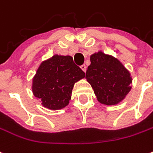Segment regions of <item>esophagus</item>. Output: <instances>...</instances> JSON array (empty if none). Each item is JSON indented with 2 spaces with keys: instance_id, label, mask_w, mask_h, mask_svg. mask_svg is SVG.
Instances as JSON below:
<instances>
[{
  "instance_id": "obj_1",
  "label": "esophagus",
  "mask_w": 153,
  "mask_h": 153,
  "mask_svg": "<svg viewBox=\"0 0 153 153\" xmlns=\"http://www.w3.org/2000/svg\"><path fill=\"white\" fill-rule=\"evenodd\" d=\"M80 68L83 70L84 72L85 73V71H86V67H85V65H82V66H80Z\"/></svg>"
}]
</instances>
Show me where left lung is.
Returning a JSON list of instances; mask_svg holds the SVG:
<instances>
[{"mask_svg":"<svg viewBox=\"0 0 153 153\" xmlns=\"http://www.w3.org/2000/svg\"><path fill=\"white\" fill-rule=\"evenodd\" d=\"M97 100L114 105L124 99L131 90L129 72L117 59L102 52L91 56V65L85 73Z\"/></svg>","mask_w":153,"mask_h":153,"instance_id":"obj_1","label":"left lung"}]
</instances>
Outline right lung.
<instances>
[{"label":"right lung","mask_w":153,"mask_h":153,"mask_svg":"<svg viewBox=\"0 0 153 153\" xmlns=\"http://www.w3.org/2000/svg\"><path fill=\"white\" fill-rule=\"evenodd\" d=\"M84 77L85 73L72 57L56 55L38 68L32 91L44 107L60 110L68 104L74 85Z\"/></svg>","instance_id":"right-lung-1"}]
</instances>
